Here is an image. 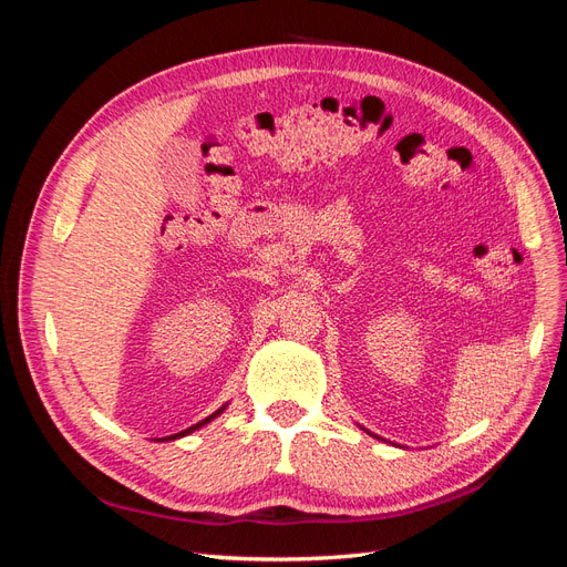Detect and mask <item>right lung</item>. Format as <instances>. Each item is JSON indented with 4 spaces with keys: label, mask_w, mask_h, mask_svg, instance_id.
Wrapping results in <instances>:
<instances>
[{
    "label": "right lung",
    "mask_w": 567,
    "mask_h": 567,
    "mask_svg": "<svg viewBox=\"0 0 567 567\" xmlns=\"http://www.w3.org/2000/svg\"><path fill=\"white\" fill-rule=\"evenodd\" d=\"M221 409H225V406H221ZM221 409L219 411H215V414L213 416H208V419H203L200 423H196V425H192V427H186V431L184 433H177V435H169L167 440H175V437H182V435H186V433H192V431H196V427H200V425H205V423H208V421H213L217 414H221Z\"/></svg>",
    "instance_id": "right-lung-1"
}]
</instances>
